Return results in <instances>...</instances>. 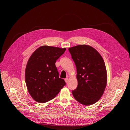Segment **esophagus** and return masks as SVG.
Listing matches in <instances>:
<instances>
[{"label":"esophagus","mask_w":130,"mask_h":130,"mask_svg":"<svg viewBox=\"0 0 130 130\" xmlns=\"http://www.w3.org/2000/svg\"><path fill=\"white\" fill-rule=\"evenodd\" d=\"M69 78H66L65 79V82H66V83L69 82Z\"/></svg>","instance_id":"esophagus-1"}]
</instances>
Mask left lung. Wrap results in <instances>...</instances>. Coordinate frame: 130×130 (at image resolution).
Returning <instances> with one entry per match:
<instances>
[{
	"mask_svg": "<svg viewBox=\"0 0 130 130\" xmlns=\"http://www.w3.org/2000/svg\"><path fill=\"white\" fill-rule=\"evenodd\" d=\"M76 67L78 85L72 91L74 98L80 104L88 106L97 102L103 94L107 84V72L100 54L87 45L69 48Z\"/></svg>",
	"mask_w": 130,
	"mask_h": 130,
	"instance_id": "left-lung-1",
	"label": "left lung"
}]
</instances>
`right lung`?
<instances>
[{
	"label": "right lung",
	"instance_id": "obj_1",
	"mask_svg": "<svg viewBox=\"0 0 130 130\" xmlns=\"http://www.w3.org/2000/svg\"><path fill=\"white\" fill-rule=\"evenodd\" d=\"M66 48L42 46L29 57L25 70V82L31 98L40 103L53 99L65 85L59 77L56 61Z\"/></svg>",
	"mask_w": 130,
	"mask_h": 130
}]
</instances>
